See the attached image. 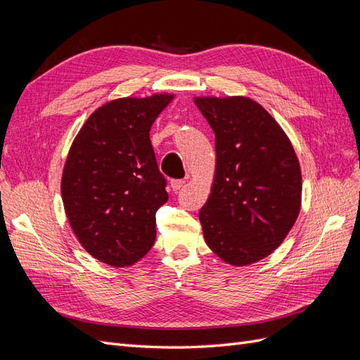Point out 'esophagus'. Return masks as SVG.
Returning a JSON list of instances; mask_svg holds the SVG:
<instances>
[{"instance_id": "34e87169", "label": "esophagus", "mask_w": 360, "mask_h": 360, "mask_svg": "<svg viewBox=\"0 0 360 360\" xmlns=\"http://www.w3.org/2000/svg\"><path fill=\"white\" fill-rule=\"evenodd\" d=\"M183 186H184V180H172V181H171V189H172L174 192L180 191Z\"/></svg>"}]
</instances>
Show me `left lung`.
Segmentation results:
<instances>
[{
    "mask_svg": "<svg viewBox=\"0 0 360 360\" xmlns=\"http://www.w3.org/2000/svg\"><path fill=\"white\" fill-rule=\"evenodd\" d=\"M214 132L216 169L200 210L204 240L231 266L266 258L300 212L302 172L282 127L249 97H195Z\"/></svg>",
    "mask_w": 360,
    "mask_h": 360,
    "instance_id": "8db88e82",
    "label": "left lung"
}]
</instances>
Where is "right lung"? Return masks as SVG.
I'll return each instance as SVG.
<instances>
[{
  "instance_id": "obj_1",
  "label": "right lung",
  "mask_w": 360,
  "mask_h": 360,
  "mask_svg": "<svg viewBox=\"0 0 360 360\" xmlns=\"http://www.w3.org/2000/svg\"><path fill=\"white\" fill-rule=\"evenodd\" d=\"M174 94L123 97L102 105L76 135L63 169L61 197L86 252L124 267L156 238V212L168 201L150 129Z\"/></svg>"
}]
</instances>
